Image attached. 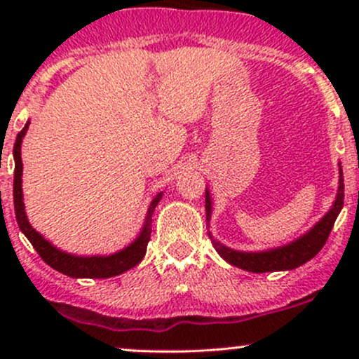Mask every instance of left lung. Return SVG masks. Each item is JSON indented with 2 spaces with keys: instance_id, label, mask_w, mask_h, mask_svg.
Here are the masks:
<instances>
[{
  "instance_id": "8db88e82",
  "label": "left lung",
  "mask_w": 359,
  "mask_h": 359,
  "mask_svg": "<svg viewBox=\"0 0 359 359\" xmlns=\"http://www.w3.org/2000/svg\"><path fill=\"white\" fill-rule=\"evenodd\" d=\"M344 204V179H343V168L339 163V187H337L336 199L332 203L331 209L320 217L319 221L309 229L307 233H304L302 236H299L297 240L287 243L283 246H277V248H269L263 251H240L233 250L229 246L222 245L221 241H217L209 231V238H211L214 250L219 253L222 259L229 263V265L238 266V269L253 271V273H265V271H285V270H294L297 266L307 263L309 259H312L323 250V246L327 241L329 233H331L332 226H334L336 217L339 216L341 209ZM212 214V201H211V192L209 189H205V221H211Z\"/></svg>"
}]
</instances>
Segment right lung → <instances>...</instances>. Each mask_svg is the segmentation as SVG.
<instances>
[{
	"label": "right lung",
	"mask_w": 359,
	"mask_h": 359,
	"mask_svg": "<svg viewBox=\"0 0 359 359\" xmlns=\"http://www.w3.org/2000/svg\"><path fill=\"white\" fill-rule=\"evenodd\" d=\"M30 121H27V125L23 126V130L20 131L18 137H16L15 147H13V158H15V180H13V201H15V214H16V222H18L20 229L25 236L28 238V241L34 245L36 253L42 257V259L47 265H50L53 270L60 271V273L67 275L72 278H109L116 277L128 271L133 266H137L142 262L143 257L147 253V245L150 241L151 234V216L156 204L162 199V194L158 192L151 199L150 205H148V211L145 216V222H143V228L140 229V234L137 240L126 246V248L116 251L113 255H94V257H79V255L65 253L53 246L50 241L45 240L34 226L28 222L27 212H25V203H23V189H22V175H23V163H22V142L23 137L27 135Z\"/></svg>",
	"instance_id": "add662e5"
}]
</instances>
